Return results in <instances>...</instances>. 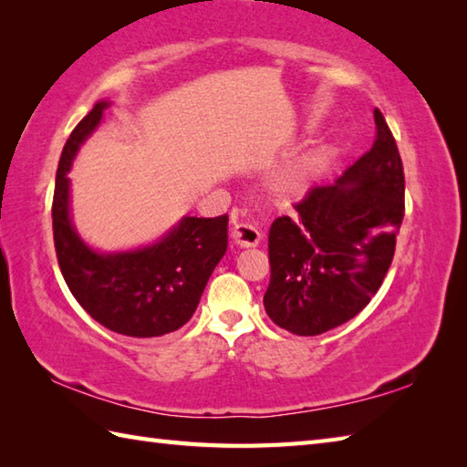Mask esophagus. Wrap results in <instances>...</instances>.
Returning a JSON list of instances; mask_svg holds the SVG:
<instances>
[{
  "mask_svg": "<svg viewBox=\"0 0 467 467\" xmlns=\"http://www.w3.org/2000/svg\"><path fill=\"white\" fill-rule=\"evenodd\" d=\"M233 241L241 249H249V246H256L261 243V231L249 223H239L233 228Z\"/></svg>",
  "mask_w": 467,
  "mask_h": 467,
  "instance_id": "1",
  "label": "esophagus"
}]
</instances>
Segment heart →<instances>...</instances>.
Listing matches in <instances>:
<instances>
[{"instance_id": "obj_1", "label": "heart", "mask_w": 467, "mask_h": 467, "mask_svg": "<svg viewBox=\"0 0 467 467\" xmlns=\"http://www.w3.org/2000/svg\"><path fill=\"white\" fill-rule=\"evenodd\" d=\"M335 154L333 144H325L295 158L293 162L279 168L271 178V188L276 196L296 198L309 192V188L319 181Z\"/></svg>"}]
</instances>
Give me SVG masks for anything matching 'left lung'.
Returning <instances> with one entry per match:
<instances>
[{
    "label": "left lung",
    "mask_w": 467,
    "mask_h": 467,
    "mask_svg": "<svg viewBox=\"0 0 467 467\" xmlns=\"http://www.w3.org/2000/svg\"><path fill=\"white\" fill-rule=\"evenodd\" d=\"M369 152L335 184L315 186L296 216H279L269 231L271 283L265 311L301 337L321 335L363 311L379 291L403 221L401 156L375 108Z\"/></svg>",
    "instance_id": "left-lung-1"
}]
</instances>
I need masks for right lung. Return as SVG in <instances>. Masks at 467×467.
I'll list each match as a JSON object with an SVG mask.
<instances>
[{"instance_id": "1", "label": "right lung", "mask_w": 467, "mask_h": 467, "mask_svg": "<svg viewBox=\"0 0 467 467\" xmlns=\"http://www.w3.org/2000/svg\"><path fill=\"white\" fill-rule=\"evenodd\" d=\"M110 102H98L78 124L57 164L52 204L54 244L67 289L106 329L128 337H161L191 319L228 244V216H184L161 241L142 249L98 253L69 216L72 161Z\"/></svg>"}]
</instances>
